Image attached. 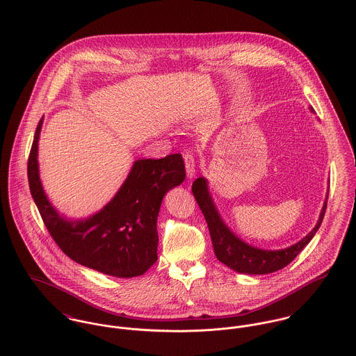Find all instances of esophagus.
Instances as JSON below:
<instances>
[{
    "instance_id": "34e87169",
    "label": "esophagus",
    "mask_w": 356,
    "mask_h": 356,
    "mask_svg": "<svg viewBox=\"0 0 356 356\" xmlns=\"http://www.w3.org/2000/svg\"><path fill=\"white\" fill-rule=\"evenodd\" d=\"M185 168H186V175L189 178H193L196 175V164H195V156L191 152L185 153Z\"/></svg>"
}]
</instances>
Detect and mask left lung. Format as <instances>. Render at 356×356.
<instances>
[{"instance_id": "8db88e82", "label": "left lung", "mask_w": 356, "mask_h": 356, "mask_svg": "<svg viewBox=\"0 0 356 356\" xmlns=\"http://www.w3.org/2000/svg\"><path fill=\"white\" fill-rule=\"evenodd\" d=\"M309 109L311 112H314L311 106ZM192 192L207 220L213 252L216 254L218 260L226 264L227 267H230L232 270L241 274H268L288 266L298 254L303 251V248L312 240V237L318 232L325 216L327 196H329V192H327L322 211L319 213V219L315 227L305 237H303L299 243L288 248L270 251V250H260L257 247H252L244 243L226 226V223L223 222L216 205L211 197V193L208 189V181L204 177L197 178L193 182Z\"/></svg>"}]
</instances>
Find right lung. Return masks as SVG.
Here are the masks:
<instances>
[{
  "mask_svg": "<svg viewBox=\"0 0 356 356\" xmlns=\"http://www.w3.org/2000/svg\"><path fill=\"white\" fill-rule=\"evenodd\" d=\"M40 120L29 157L31 196L61 251L74 261L102 274L131 278L157 260V215L165 193L185 181L179 153L136 160L126 181L102 209L83 219H67L45 195L40 178Z\"/></svg>",
  "mask_w": 356,
  "mask_h": 356,
  "instance_id": "1",
  "label": "right lung"
}]
</instances>
